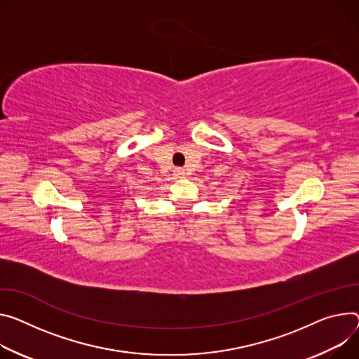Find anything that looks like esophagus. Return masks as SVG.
Instances as JSON below:
<instances>
[{
	"instance_id": "obj_1",
	"label": "esophagus",
	"mask_w": 359,
	"mask_h": 359,
	"mask_svg": "<svg viewBox=\"0 0 359 359\" xmlns=\"http://www.w3.org/2000/svg\"><path fill=\"white\" fill-rule=\"evenodd\" d=\"M173 173H175V176H177V177H183V176L186 175L184 169H175V170H173Z\"/></svg>"
}]
</instances>
